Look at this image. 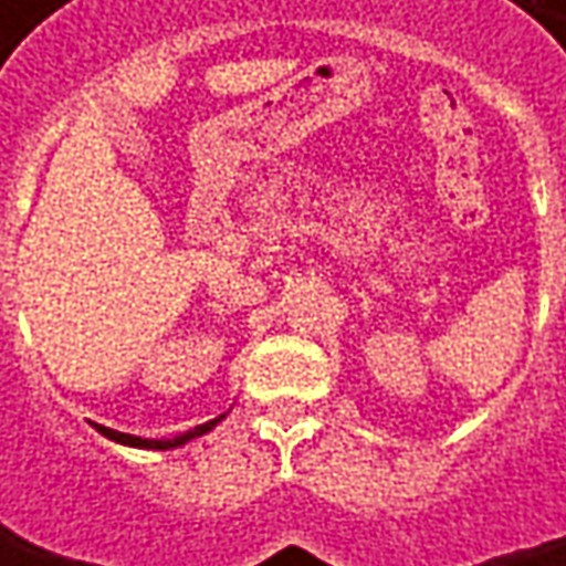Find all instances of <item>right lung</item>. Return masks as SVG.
I'll list each match as a JSON object with an SVG mask.
<instances>
[{"instance_id": "right-lung-1", "label": "right lung", "mask_w": 566, "mask_h": 566, "mask_svg": "<svg viewBox=\"0 0 566 566\" xmlns=\"http://www.w3.org/2000/svg\"><path fill=\"white\" fill-rule=\"evenodd\" d=\"M220 419H227V416H220ZM220 419L198 424V428H191V431L179 434V438H169V441H147V438H135V434H125V431H113V428H106V424H94V428H97L103 438H109V441H116V444L144 447V450H169V447H182L186 441H191V438H201V434H207V431H210L213 424L220 422Z\"/></svg>"}]
</instances>
